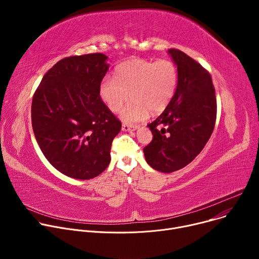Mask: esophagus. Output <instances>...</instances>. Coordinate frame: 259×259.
<instances>
[{
    "instance_id": "34e87169",
    "label": "esophagus",
    "mask_w": 259,
    "mask_h": 259,
    "mask_svg": "<svg viewBox=\"0 0 259 259\" xmlns=\"http://www.w3.org/2000/svg\"><path fill=\"white\" fill-rule=\"evenodd\" d=\"M138 128V126L136 125H128V124H123L122 125V130L125 132H129V131H134Z\"/></svg>"
}]
</instances>
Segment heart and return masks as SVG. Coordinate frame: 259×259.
Here are the masks:
<instances>
[{"label": "heart", "mask_w": 259, "mask_h": 259, "mask_svg": "<svg viewBox=\"0 0 259 259\" xmlns=\"http://www.w3.org/2000/svg\"><path fill=\"white\" fill-rule=\"evenodd\" d=\"M177 84L178 71L173 61L133 58L116 67L114 79L101 81L99 95L113 113L120 112L130 95L132 100L123 109L121 119L136 123L149 118L150 112L162 113L173 99Z\"/></svg>", "instance_id": "heart-1"}]
</instances>
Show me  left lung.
<instances>
[{
    "instance_id": "1",
    "label": "left lung",
    "mask_w": 259,
    "mask_h": 259,
    "mask_svg": "<svg viewBox=\"0 0 259 259\" xmlns=\"http://www.w3.org/2000/svg\"><path fill=\"white\" fill-rule=\"evenodd\" d=\"M178 71L175 95L149 127L152 142L143 149L146 163L171 173L190 164L204 149L215 125V90L209 72L180 50L169 49Z\"/></svg>"
}]
</instances>
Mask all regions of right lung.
Instances as JSON below:
<instances>
[{"label":"right lung","mask_w":259,"mask_h":259,"mask_svg":"<svg viewBox=\"0 0 259 259\" xmlns=\"http://www.w3.org/2000/svg\"><path fill=\"white\" fill-rule=\"evenodd\" d=\"M101 53L66 57L43 77L31 103V125L49 163L75 179H91L110 162L121 122L99 95L109 67Z\"/></svg>","instance_id":"right-lung-1"}]
</instances>
